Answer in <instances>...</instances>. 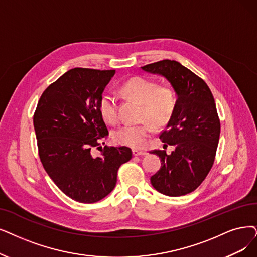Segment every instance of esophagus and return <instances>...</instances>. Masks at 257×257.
<instances>
[{
  "label": "esophagus",
  "instance_id": "34e87169",
  "mask_svg": "<svg viewBox=\"0 0 257 257\" xmlns=\"http://www.w3.org/2000/svg\"><path fill=\"white\" fill-rule=\"evenodd\" d=\"M147 152L146 151H141V150H137V149H134L133 150V155L134 156H145L147 155Z\"/></svg>",
  "mask_w": 257,
  "mask_h": 257
}]
</instances>
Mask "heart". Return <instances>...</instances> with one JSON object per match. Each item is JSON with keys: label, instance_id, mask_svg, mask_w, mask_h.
Wrapping results in <instances>:
<instances>
[{"label": "heart", "instance_id": "1", "mask_svg": "<svg viewBox=\"0 0 257 257\" xmlns=\"http://www.w3.org/2000/svg\"><path fill=\"white\" fill-rule=\"evenodd\" d=\"M120 91L122 95L141 103V118L148 120L136 125L120 126L112 133V138L119 145L136 149L145 147L155 131L152 123L163 126L172 118L177 102L175 90L170 85H158L156 81L137 76L122 83ZM98 107L102 119L108 124H115L118 121V101L115 95L102 94Z\"/></svg>", "mask_w": 257, "mask_h": 257}]
</instances>
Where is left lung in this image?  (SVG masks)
<instances>
[{
    "label": "left lung",
    "mask_w": 257,
    "mask_h": 257,
    "mask_svg": "<svg viewBox=\"0 0 257 257\" xmlns=\"http://www.w3.org/2000/svg\"><path fill=\"white\" fill-rule=\"evenodd\" d=\"M141 68L167 78L177 95L175 111L159 136L164 146L175 150L171 155L151 152L161 159L151 183L167 196L187 195L206 179L216 155L220 121L214 97L206 82L177 61L162 60Z\"/></svg>",
    "instance_id": "1"
}]
</instances>
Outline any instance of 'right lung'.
I'll return each mask as SVG.
<instances>
[{"label":"right lung","instance_id":"right-lung-1","mask_svg":"<svg viewBox=\"0 0 257 257\" xmlns=\"http://www.w3.org/2000/svg\"><path fill=\"white\" fill-rule=\"evenodd\" d=\"M116 70L69 69L41 96L34 115L40 160L66 196L82 203L103 199L114 190L121 164L132 158L126 147H107L99 99ZM104 143V142H103ZM100 148L94 158L91 150Z\"/></svg>","mask_w":257,"mask_h":257}]
</instances>
